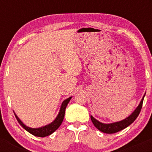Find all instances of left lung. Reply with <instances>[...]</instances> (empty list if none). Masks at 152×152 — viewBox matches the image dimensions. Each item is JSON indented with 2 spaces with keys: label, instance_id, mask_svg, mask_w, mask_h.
<instances>
[{
  "label": "left lung",
  "instance_id": "left-lung-1",
  "mask_svg": "<svg viewBox=\"0 0 152 152\" xmlns=\"http://www.w3.org/2000/svg\"><path fill=\"white\" fill-rule=\"evenodd\" d=\"M144 96H145V95H144ZM144 96L142 97L140 104H139L138 107L136 108V110L132 113L131 115H129L128 118H126L124 119V120L121 121L106 124L98 121L96 120V119H95L93 116H90L92 122H93V124H94L95 126H96L99 131L102 132L104 133H107V134H113V133H116L118 132L121 131V130H123L124 129L126 128V127L129 126L130 124H132L133 122L135 121V119L137 118V116L139 115V114H140V110H141L142 108Z\"/></svg>",
  "mask_w": 152,
  "mask_h": 152
}]
</instances>
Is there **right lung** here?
I'll return each mask as SVG.
<instances>
[{
    "label": "right lung",
    "mask_w": 152,
    "mask_h": 152,
    "mask_svg": "<svg viewBox=\"0 0 152 152\" xmlns=\"http://www.w3.org/2000/svg\"><path fill=\"white\" fill-rule=\"evenodd\" d=\"M70 99H71V97L68 98V99H67L66 100H65L63 102H62V106H61V108H60V111H59L57 117L56 118V119H55L51 124L45 126L40 127V128H37V129L29 128V127L26 126V125H24V124L21 122V121L18 118V117L15 114V117H16L17 120H18V123L20 124V125L22 126L23 127L27 132H28L29 133H31V134H33V135L37 136V137H46V136L50 135V134H51L52 133L54 132L59 128V126L62 124V121H63L64 117H65V109H66L67 104L69 103Z\"/></svg>",
    "instance_id": "right-lung-1"
}]
</instances>
